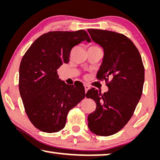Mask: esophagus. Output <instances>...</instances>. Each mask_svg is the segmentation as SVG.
<instances>
[{
    "instance_id": "1",
    "label": "esophagus",
    "mask_w": 160,
    "mask_h": 160,
    "mask_svg": "<svg viewBox=\"0 0 160 160\" xmlns=\"http://www.w3.org/2000/svg\"><path fill=\"white\" fill-rule=\"evenodd\" d=\"M84 87H85V92H87V91L90 89V86L87 85V84H85L84 85Z\"/></svg>"
}]
</instances>
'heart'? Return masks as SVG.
Wrapping results in <instances>:
<instances>
[{
    "instance_id": "heart-1",
    "label": "heart",
    "mask_w": 160,
    "mask_h": 160,
    "mask_svg": "<svg viewBox=\"0 0 160 160\" xmlns=\"http://www.w3.org/2000/svg\"><path fill=\"white\" fill-rule=\"evenodd\" d=\"M92 47H98V46H96V45H94V46H92Z\"/></svg>"
}]
</instances>
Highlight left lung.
<instances>
[{
  "instance_id": "8db88e82",
  "label": "left lung",
  "mask_w": 160,
  "mask_h": 160,
  "mask_svg": "<svg viewBox=\"0 0 160 160\" xmlns=\"http://www.w3.org/2000/svg\"><path fill=\"white\" fill-rule=\"evenodd\" d=\"M88 31L104 50L97 78L105 80L108 87L104 94L95 88L86 93L96 102L95 112L88 115V128L97 135L110 136L122 130L135 112L142 94L144 68L138 48L125 35L98 29Z\"/></svg>"
}]
</instances>
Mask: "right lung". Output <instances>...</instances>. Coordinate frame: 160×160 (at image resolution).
I'll return each mask as SVG.
<instances>
[{
  "label": "right lung",
  "instance_id": "add662e5",
  "mask_svg": "<svg viewBox=\"0 0 160 160\" xmlns=\"http://www.w3.org/2000/svg\"><path fill=\"white\" fill-rule=\"evenodd\" d=\"M84 40L90 42L84 30L48 32L35 40L22 58L20 94L30 121L40 131L61 130L68 112L85 98L82 82L67 85L57 71L69 62L72 48Z\"/></svg>",
  "mask_w": 160,
  "mask_h": 160
}]
</instances>
